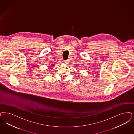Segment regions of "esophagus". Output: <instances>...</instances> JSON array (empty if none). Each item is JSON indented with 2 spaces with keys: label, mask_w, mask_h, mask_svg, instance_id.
<instances>
[{
  "label": "esophagus",
  "mask_w": 134,
  "mask_h": 134,
  "mask_svg": "<svg viewBox=\"0 0 134 134\" xmlns=\"http://www.w3.org/2000/svg\"><path fill=\"white\" fill-rule=\"evenodd\" d=\"M64 63H65V64H68V63H69V60H65L64 61Z\"/></svg>",
  "instance_id": "1"
}]
</instances>
